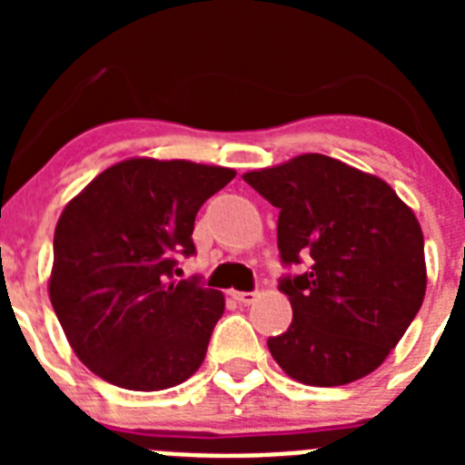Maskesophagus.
I'll use <instances>...</instances> for the list:
<instances>
[{
  "label": "esophagus",
  "mask_w": 465,
  "mask_h": 465,
  "mask_svg": "<svg viewBox=\"0 0 465 465\" xmlns=\"http://www.w3.org/2000/svg\"><path fill=\"white\" fill-rule=\"evenodd\" d=\"M232 298L237 300V302H242V305H249V302H253L256 300V291H232Z\"/></svg>",
  "instance_id": "1"
}]
</instances>
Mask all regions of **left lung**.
Masks as SVG:
<instances>
[{
	"instance_id": "1",
	"label": "left lung",
	"mask_w": 465,
	"mask_h": 465,
	"mask_svg": "<svg viewBox=\"0 0 465 465\" xmlns=\"http://www.w3.org/2000/svg\"><path fill=\"white\" fill-rule=\"evenodd\" d=\"M279 209L277 246L293 322L268 340L282 371L342 386L380 368L426 293L424 235L389 183L322 153L244 174ZM305 260L300 275L290 272Z\"/></svg>"
}]
</instances>
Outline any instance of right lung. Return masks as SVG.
I'll return each mask as SVG.
<instances>
[{"label":"right lung","instance_id":"add662e5","mask_svg":"<svg viewBox=\"0 0 465 465\" xmlns=\"http://www.w3.org/2000/svg\"><path fill=\"white\" fill-rule=\"evenodd\" d=\"M235 179L228 167L134 158L94 176L64 207L53 237L48 293L76 356L130 391H160L203 365L223 295L200 277L195 216Z\"/></svg>","mask_w":465,"mask_h":465}]
</instances>
